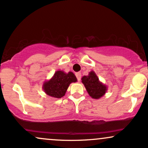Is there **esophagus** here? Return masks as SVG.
<instances>
[{
    "label": "esophagus",
    "mask_w": 148,
    "mask_h": 148,
    "mask_svg": "<svg viewBox=\"0 0 148 148\" xmlns=\"http://www.w3.org/2000/svg\"><path fill=\"white\" fill-rule=\"evenodd\" d=\"M76 78H77L78 81H81V72H76Z\"/></svg>",
    "instance_id": "esophagus-1"
}]
</instances>
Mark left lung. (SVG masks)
Returning <instances> with one entry per match:
<instances>
[{
	"mask_svg": "<svg viewBox=\"0 0 148 148\" xmlns=\"http://www.w3.org/2000/svg\"><path fill=\"white\" fill-rule=\"evenodd\" d=\"M81 80L89 95L92 99H101L106 94L108 90V87L99 81L97 75L94 71L89 72L88 76H83Z\"/></svg>",
	"mask_w": 148,
	"mask_h": 148,
	"instance_id": "obj_1",
	"label": "left lung"
}]
</instances>
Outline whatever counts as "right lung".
Here are the masks:
<instances>
[{"instance_id":"right-lung-1","label":"right lung","mask_w":148,"mask_h":148,"mask_svg":"<svg viewBox=\"0 0 148 148\" xmlns=\"http://www.w3.org/2000/svg\"><path fill=\"white\" fill-rule=\"evenodd\" d=\"M76 81L77 79L73 72L58 70L50 79L44 82L42 90L49 97L60 99L64 97L70 83Z\"/></svg>"}]
</instances>
